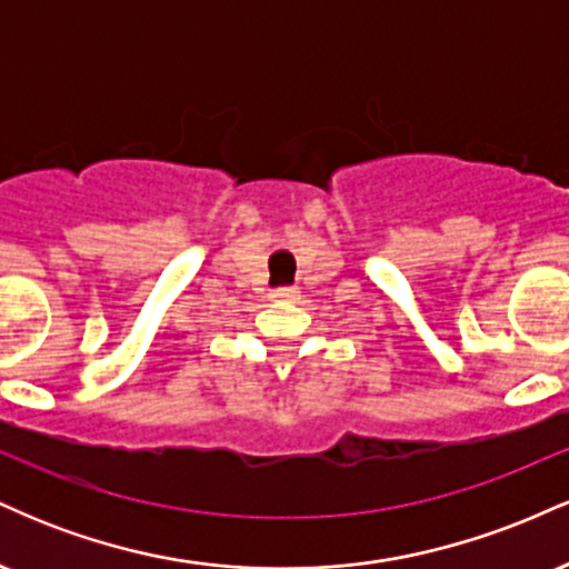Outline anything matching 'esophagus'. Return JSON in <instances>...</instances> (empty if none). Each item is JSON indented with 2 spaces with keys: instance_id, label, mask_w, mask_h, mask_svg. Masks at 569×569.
Segmentation results:
<instances>
[{
  "instance_id": "obj_1",
  "label": "esophagus",
  "mask_w": 569,
  "mask_h": 569,
  "mask_svg": "<svg viewBox=\"0 0 569 569\" xmlns=\"http://www.w3.org/2000/svg\"><path fill=\"white\" fill-rule=\"evenodd\" d=\"M270 297L276 299V302H297L299 289H293V286H283V289H272Z\"/></svg>"
}]
</instances>
